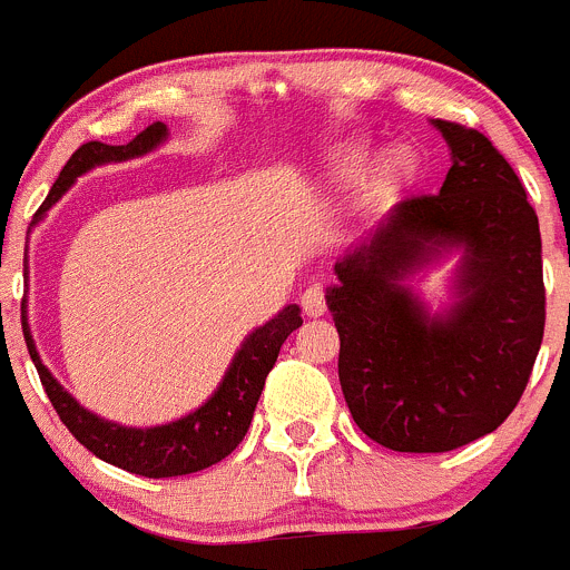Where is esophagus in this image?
<instances>
[{
	"mask_svg": "<svg viewBox=\"0 0 570 570\" xmlns=\"http://www.w3.org/2000/svg\"><path fill=\"white\" fill-rule=\"evenodd\" d=\"M301 306L309 317H321L326 312V289L321 284H312L301 292Z\"/></svg>",
	"mask_w": 570,
	"mask_h": 570,
	"instance_id": "34e87169",
	"label": "esophagus"
}]
</instances>
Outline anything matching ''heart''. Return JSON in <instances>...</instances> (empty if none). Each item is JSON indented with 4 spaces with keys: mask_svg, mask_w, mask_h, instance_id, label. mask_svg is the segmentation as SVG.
<instances>
[{
    "mask_svg": "<svg viewBox=\"0 0 570 570\" xmlns=\"http://www.w3.org/2000/svg\"><path fill=\"white\" fill-rule=\"evenodd\" d=\"M368 148L363 142H351V146H343L337 154H334V171L340 174V179L351 183V179H357L360 174L365 171V165H368ZM413 171V157L407 151H391L385 159L380 163V168L371 177V196L374 199H382V196L393 194L399 185L405 183Z\"/></svg>",
    "mask_w": 570,
    "mask_h": 570,
    "instance_id": "heart-1",
    "label": "heart"
}]
</instances>
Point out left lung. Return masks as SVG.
I'll return each mask as SVG.
<instances>
[{
	"label": "left lung",
	"mask_w": 570,
	"mask_h": 570,
	"mask_svg": "<svg viewBox=\"0 0 570 570\" xmlns=\"http://www.w3.org/2000/svg\"><path fill=\"white\" fill-rule=\"evenodd\" d=\"M453 151L439 194L399 202L326 292L345 405L396 453H450L518 407L546 328L540 222L523 183L478 129L435 120ZM464 246L454 312L430 318L401 281Z\"/></svg>",
	"instance_id": "obj_1"
}]
</instances>
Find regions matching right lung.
<instances>
[{
	"label": "right lung",
	"mask_w": 570,
	"mask_h": 570,
	"mask_svg": "<svg viewBox=\"0 0 570 570\" xmlns=\"http://www.w3.org/2000/svg\"><path fill=\"white\" fill-rule=\"evenodd\" d=\"M165 135H168V129H165V124L157 120V124L142 129L140 135H137L135 140L126 142V146H106V142L98 140L83 142L61 168L50 196H47L45 205L36 213V219H41L45 210H50V207L61 199L63 190L76 183L81 174H87L89 168L104 163H124V159L140 157V154L157 148L159 142L165 140ZM301 323V309H297L295 303L286 306V309L278 312L273 321L264 323L261 328H255V332L244 340L236 360H233L225 380H222L219 391L213 393L199 411L179 419V422L148 430L120 428V424L104 422V419H98L95 413L83 411L76 399L69 396V393L52 380L50 371L45 368V363H41L39 354H36V345L33 340H30V334H24V340H28L30 360H33L36 371H39V380L41 385H45L47 396H50L52 407H56L58 419L67 424L69 433L76 435L89 453L98 455L106 464H115L120 466V470L135 472V475L142 478H177L219 464L222 459H227V455L242 444V439L247 435L249 422H253L255 405H258V396L261 391H264L267 374L273 371L275 360H278L281 345H284V340L289 337Z\"/></svg>",
	"instance_id": "right-lung-1"
}]
</instances>
